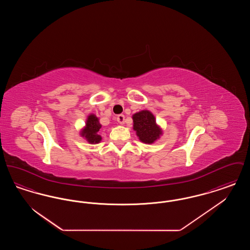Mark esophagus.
I'll use <instances>...</instances> for the list:
<instances>
[{
    "label": "esophagus",
    "instance_id": "esophagus-1",
    "mask_svg": "<svg viewBox=\"0 0 250 250\" xmlns=\"http://www.w3.org/2000/svg\"><path fill=\"white\" fill-rule=\"evenodd\" d=\"M117 122L121 124V125H123L124 123H125V115H123V114H120L117 116Z\"/></svg>",
    "mask_w": 250,
    "mask_h": 250
}]
</instances>
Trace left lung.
<instances>
[{"instance_id": "1", "label": "left lung", "mask_w": 250, "mask_h": 250, "mask_svg": "<svg viewBox=\"0 0 250 250\" xmlns=\"http://www.w3.org/2000/svg\"><path fill=\"white\" fill-rule=\"evenodd\" d=\"M133 129L142 143L152 144L162 135L161 128L156 125L155 116L149 110H142L133 116Z\"/></svg>"}]
</instances>
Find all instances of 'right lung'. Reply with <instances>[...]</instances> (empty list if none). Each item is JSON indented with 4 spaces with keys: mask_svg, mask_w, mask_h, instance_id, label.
I'll list each match as a JSON object with an SVG mask.
<instances>
[{
    "mask_svg": "<svg viewBox=\"0 0 250 250\" xmlns=\"http://www.w3.org/2000/svg\"><path fill=\"white\" fill-rule=\"evenodd\" d=\"M99 119L95 114H90L86 120V124L83 129L81 131V136L86 139V141L91 144H95L101 142V136L98 135V131L101 128Z\"/></svg>",
    "mask_w": 250,
    "mask_h": 250,
    "instance_id": "1",
    "label": "right lung"
}]
</instances>
